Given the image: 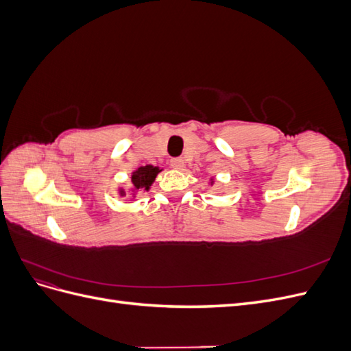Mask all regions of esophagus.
<instances>
[{
  "mask_svg": "<svg viewBox=\"0 0 351 351\" xmlns=\"http://www.w3.org/2000/svg\"><path fill=\"white\" fill-rule=\"evenodd\" d=\"M169 165H171V168L174 169H182L184 167V161L182 158H173L171 161H169Z\"/></svg>",
  "mask_w": 351,
  "mask_h": 351,
  "instance_id": "34e87169",
  "label": "esophagus"
}]
</instances>
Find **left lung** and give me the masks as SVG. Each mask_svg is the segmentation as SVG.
<instances>
[{
  "mask_svg": "<svg viewBox=\"0 0 351 351\" xmlns=\"http://www.w3.org/2000/svg\"><path fill=\"white\" fill-rule=\"evenodd\" d=\"M210 184H214V180H212V178H210Z\"/></svg>",
  "mask_w": 351,
  "mask_h": 351,
  "instance_id": "1",
  "label": "left lung"
}]
</instances>
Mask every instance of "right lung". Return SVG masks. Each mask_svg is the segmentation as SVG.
Returning a JSON list of instances; mask_svg holds the SVG:
<instances>
[{
  "instance_id": "1",
  "label": "right lung",
  "mask_w": 351,
  "mask_h": 351,
  "mask_svg": "<svg viewBox=\"0 0 351 351\" xmlns=\"http://www.w3.org/2000/svg\"><path fill=\"white\" fill-rule=\"evenodd\" d=\"M159 171H162V169H159V167H154V165H145L137 168L136 171H133L132 174V184H133V196L139 192V190H143V192H147L149 187L152 186V183L155 182V178L158 176ZM120 195L124 196L125 192L123 189H120Z\"/></svg>"
}]
</instances>
